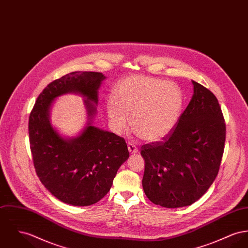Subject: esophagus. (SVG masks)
Here are the masks:
<instances>
[{
    "instance_id": "34e87169",
    "label": "esophagus",
    "mask_w": 248,
    "mask_h": 248,
    "mask_svg": "<svg viewBox=\"0 0 248 248\" xmlns=\"http://www.w3.org/2000/svg\"><path fill=\"white\" fill-rule=\"evenodd\" d=\"M128 149H129V152L131 154H136L138 152V149L133 144H129L128 145Z\"/></svg>"
}]
</instances>
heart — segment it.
Here are the masks:
<instances>
[{"mask_svg":"<svg viewBox=\"0 0 248 248\" xmlns=\"http://www.w3.org/2000/svg\"><path fill=\"white\" fill-rule=\"evenodd\" d=\"M115 98L106 101L109 124L116 134L132 127L146 142L165 137L177 125L182 114V92L174 83L146 75H133L115 88Z\"/></svg>","mask_w":248,"mask_h":248,"instance_id":"obj_1","label":"heart"}]
</instances>
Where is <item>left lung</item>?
<instances>
[{"label": "left lung", "instance_id": "obj_1", "mask_svg": "<svg viewBox=\"0 0 248 248\" xmlns=\"http://www.w3.org/2000/svg\"><path fill=\"white\" fill-rule=\"evenodd\" d=\"M194 95L163 141L141 148L142 181L149 200L165 208L193 204L215 182L226 141V124L213 92L192 81Z\"/></svg>", "mask_w": 248, "mask_h": 248}]
</instances>
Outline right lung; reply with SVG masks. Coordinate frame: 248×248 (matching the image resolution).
<instances>
[{
    "mask_svg": "<svg viewBox=\"0 0 248 248\" xmlns=\"http://www.w3.org/2000/svg\"><path fill=\"white\" fill-rule=\"evenodd\" d=\"M100 72L75 71L51 82L39 94L29 116V139L35 172L50 194L73 206L97 203L111 189L118 168L129 158L124 138L92 125ZM67 93L82 94L89 122L77 138L61 137L50 124L51 104Z\"/></svg>",
    "mask_w": 248,
    "mask_h": 248,
    "instance_id": "1",
    "label": "right lung"
}]
</instances>
